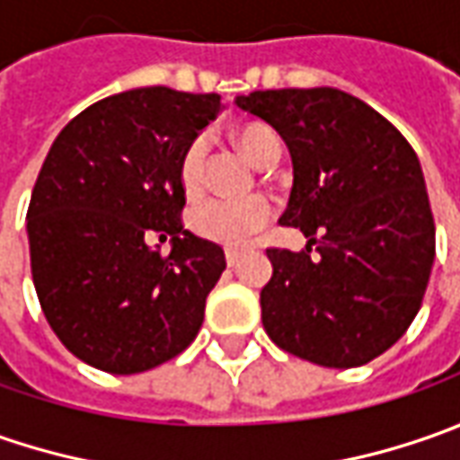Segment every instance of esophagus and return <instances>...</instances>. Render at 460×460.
Here are the masks:
<instances>
[{
  "mask_svg": "<svg viewBox=\"0 0 460 460\" xmlns=\"http://www.w3.org/2000/svg\"><path fill=\"white\" fill-rule=\"evenodd\" d=\"M240 258H243V248H225V261H227V266H235Z\"/></svg>",
  "mask_w": 460,
  "mask_h": 460,
  "instance_id": "34e87169",
  "label": "esophagus"
}]
</instances>
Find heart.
I'll return each mask as SVG.
<instances>
[{
  "label": "heart",
  "instance_id": "b5f03b06",
  "mask_svg": "<svg viewBox=\"0 0 460 460\" xmlns=\"http://www.w3.org/2000/svg\"><path fill=\"white\" fill-rule=\"evenodd\" d=\"M230 135L243 148V153L261 166H266V161L281 151L279 135L263 122H240ZM204 168H207V140L194 137L186 143L184 153L179 158V184L186 197H197L204 189ZM271 212L274 207L266 197L207 199L191 207L189 227L204 240H212L220 245H243L271 220Z\"/></svg>",
  "mask_w": 460,
  "mask_h": 460
}]
</instances>
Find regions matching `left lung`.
Wrapping results in <instances>:
<instances>
[{
  "label": "left lung",
  "instance_id": "left-lung-1",
  "mask_svg": "<svg viewBox=\"0 0 460 460\" xmlns=\"http://www.w3.org/2000/svg\"><path fill=\"white\" fill-rule=\"evenodd\" d=\"M235 104L289 146L294 186L279 222L309 238L296 253L266 248L274 274L261 289L263 330L317 366L374 361L415 320L433 269L435 222L412 146L330 86L251 92Z\"/></svg>",
  "mask_w": 460,
  "mask_h": 460
}]
</instances>
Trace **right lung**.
<instances>
[{
  "label": "right lung",
  "mask_w": 460,
  "mask_h": 460,
  "mask_svg": "<svg viewBox=\"0 0 460 460\" xmlns=\"http://www.w3.org/2000/svg\"><path fill=\"white\" fill-rule=\"evenodd\" d=\"M217 112V94L133 89L79 112L45 155L27 207L32 281L84 363L143 374L197 338L225 253L184 230L179 158Z\"/></svg>",
  "instance_id": "obj_1"
}]
</instances>
